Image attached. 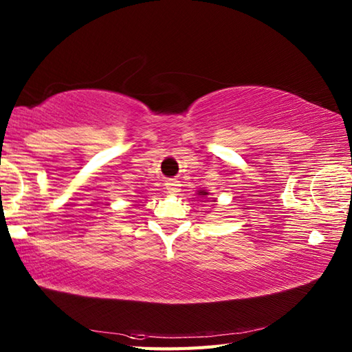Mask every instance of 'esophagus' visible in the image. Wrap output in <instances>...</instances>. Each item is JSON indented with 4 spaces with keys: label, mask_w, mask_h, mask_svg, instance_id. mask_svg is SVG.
Instances as JSON below:
<instances>
[{
    "label": "esophagus",
    "mask_w": 352,
    "mask_h": 352,
    "mask_svg": "<svg viewBox=\"0 0 352 352\" xmlns=\"http://www.w3.org/2000/svg\"><path fill=\"white\" fill-rule=\"evenodd\" d=\"M180 182H178V180H175V178H174V180H169L168 183H166V190L169 192V193H172V195H175V193L177 192H180Z\"/></svg>",
    "instance_id": "obj_1"
}]
</instances>
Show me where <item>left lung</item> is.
<instances>
[{
	"label": "left lung",
	"instance_id": "1",
	"mask_svg": "<svg viewBox=\"0 0 352 352\" xmlns=\"http://www.w3.org/2000/svg\"><path fill=\"white\" fill-rule=\"evenodd\" d=\"M198 195H201V198H203V199H212V198H207V195H208V192H206V190H199L198 192ZM204 203H206V201H204Z\"/></svg>",
	"mask_w": 352,
	"mask_h": 352
}]
</instances>
